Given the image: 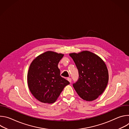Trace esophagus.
I'll use <instances>...</instances> for the list:
<instances>
[{
	"mask_svg": "<svg viewBox=\"0 0 129 129\" xmlns=\"http://www.w3.org/2000/svg\"><path fill=\"white\" fill-rule=\"evenodd\" d=\"M67 80H68L70 83H71V78H67Z\"/></svg>",
	"mask_w": 129,
	"mask_h": 129,
	"instance_id": "34e87169",
	"label": "esophagus"
}]
</instances>
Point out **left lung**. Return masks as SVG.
<instances>
[{
    "mask_svg": "<svg viewBox=\"0 0 129 129\" xmlns=\"http://www.w3.org/2000/svg\"><path fill=\"white\" fill-rule=\"evenodd\" d=\"M69 56L78 69L79 77L73 84L78 94L84 100L92 101L101 95L109 80L108 71L104 61L98 55L89 51Z\"/></svg>",
    "mask_w": 129,
    "mask_h": 129,
    "instance_id": "1",
    "label": "left lung"
}]
</instances>
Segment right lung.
<instances>
[{
    "instance_id": "obj_1",
    "label": "right lung",
    "mask_w": 129,
    "mask_h": 129,
    "mask_svg": "<svg viewBox=\"0 0 129 129\" xmlns=\"http://www.w3.org/2000/svg\"><path fill=\"white\" fill-rule=\"evenodd\" d=\"M63 56V54L47 51L37 57L29 66L28 88L33 96L42 103L56 102L64 88L70 84L60 76L58 67Z\"/></svg>"
}]
</instances>
